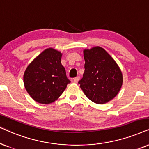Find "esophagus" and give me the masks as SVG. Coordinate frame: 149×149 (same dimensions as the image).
<instances>
[{"label":"esophagus","mask_w":149,"mask_h":149,"mask_svg":"<svg viewBox=\"0 0 149 149\" xmlns=\"http://www.w3.org/2000/svg\"><path fill=\"white\" fill-rule=\"evenodd\" d=\"M79 80H80V77L79 76H77V77H76V78H73V82H75V83H77L79 81Z\"/></svg>","instance_id":"1"}]
</instances>
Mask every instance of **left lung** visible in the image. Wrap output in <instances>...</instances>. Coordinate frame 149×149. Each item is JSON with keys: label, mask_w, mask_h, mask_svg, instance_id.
Instances as JSON below:
<instances>
[{"label": "left lung", "mask_w": 149, "mask_h": 149, "mask_svg": "<svg viewBox=\"0 0 149 149\" xmlns=\"http://www.w3.org/2000/svg\"><path fill=\"white\" fill-rule=\"evenodd\" d=\"M84 73L79 81L85 95L97 104H106L117 95L123 73L114 58L100 46L84 49Z\"/></svg>", "instance_id": "1"}]
</instances>
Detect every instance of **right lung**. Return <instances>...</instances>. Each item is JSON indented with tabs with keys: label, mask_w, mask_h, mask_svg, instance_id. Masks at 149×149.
Instances as JSON below:
<instances>
[{
	"label": "right lung",
	"mask_w": 149,
	"mask_h": 149,
	"mask_svg": "<svg viewBox=\"0 0 149 149\" xmlns=\"http://www.w3.org/2000/svg\"><path fill=\"white\" fill-rule=\"evenodd\" d=\"M63 54L52 47L45 49L28 65L24 73L26 90L35 102L49 104L58 100L70 80L61 64Z\"/></svg>",
	"instance_id": "add662e5"
}]
</instances>
